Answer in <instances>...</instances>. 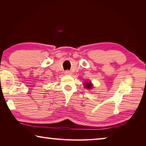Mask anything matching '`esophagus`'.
Listing matches in <instances>:
<instances>
[{
    "label": "esophagus",
    "instance_id": "obj_1",
    "mask_svg": "<svg viewBox=\"0 0 146 146\" xmlns=\"http://www.w3.org/2000/svg\"><path fill=\"white\" fill-rule=\"evenodd\" d=\"M64 74H65V75H70L72 74V73H71L70 71L66 70V71H65V72H64Z\"/></svg>",
    "mask_w": 146,
    "mask_h": 146
}]
</instances>
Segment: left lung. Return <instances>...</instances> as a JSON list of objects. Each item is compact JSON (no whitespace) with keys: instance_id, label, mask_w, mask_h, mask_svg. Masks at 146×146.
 I'll return each mask as SVG.
<instances>
[{"instance_id":"obj_1","label":"left lung","mask_w":146,"mask_h":146,"mask_svg":"<svg viewBox=\"0 0 146 146\" xmlns=\"http://www.w3.org/2000/svg\"><path fill=\"white\" fill-rule=\"evenodd\" d=\"M84 87H85V88L87 89V90H90V89L92 88L93 84H91V82H85L84 83Z\"/></svg>"}]
</instances>
